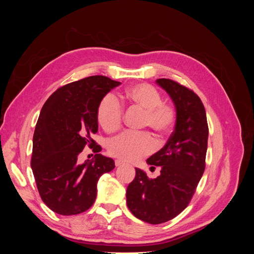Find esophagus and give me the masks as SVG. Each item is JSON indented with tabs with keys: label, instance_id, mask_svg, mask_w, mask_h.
I'll use <instances>...</instances> for the list:
<instances>
[{
	"label": "esophagus",
	"instance_id": "obj_1",
	"mask_svg": "<svg viewBox=\"0 0 254 254\" xmlns=\"http://www.w3.org/2000/svg\"><path fill=\"white\" fill-rule=\"evenodd\" d=\"M123 164H124V163H123L121 160H117V161H115V166H117V167H120V166H122Z\"/></svg>",
	"mask_w": 254,
	"mask_h": 254
}]
</instances>
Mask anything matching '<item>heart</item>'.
I'll use <instances>...</instances> for the list:
<instances>
[{
  "label": "heart",
  "mask_w": 254,
  "mask_h": 254,
  "mask_svg": "<svg viewBox=\"0 0 254 254\" xmlns=\"http://www.w3.org/2000/svg\"><path fill=\"white\" fill-rule=\"evenodd\" d=\"M125 99L130 107L144 111L143 127H149L157 136L171 132L176 122V110L162 102L160 92L148 83H137L125 92ZM123 106L112 94L105 95L97 107V121L105 131H118L123 122ZM155 144L148 133L124 132L113 137L108 144L110 155L124 162H134L153 150Z\"/></svg>",
  "instance_id": "b5f03b06"
}]
</instances>
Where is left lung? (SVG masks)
<instances>
[{
    "label": "left lung",
    "mask_w": 254,
    "mask_h": 254,
    "mask_svg": "<svg viewBox=\"0 0 254 254\" xmlns=\"http://www.w3.org/2000/svg\"><path fill=\"white\" fill-rule=\"evenodd\" d=\"M156 82L175 105V129L164 147L146 161L150 168L160 166V175L150 179L135 168L126 193L130 212L151 225L173 219L190 203L204 172L209 136L205 109L198 95L171 79Z\"/></svg>",
    "instance_id": "1"
}]
</instances>
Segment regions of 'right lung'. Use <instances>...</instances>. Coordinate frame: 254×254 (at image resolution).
I'll return each mask as SVG.
<instances>
[{
    "mask_svg": "<svg viewBox=\"0 0 254 254\" xmlns=\"http://www.w3.org/2000/svg\"><path fill=\"white\" fill-rule=\"evenodd\" d=\"M121 82L90 76L59 88L43 105L33 137L30 166L43 202L60 215H76L94 203L97 181L114 168L92 139L98 129L97 107ZM86 145L97 152L82 165L78 155Z\"/></svg>",
    "mask_w": 254,
    "mask_h": 254,
    "instance_id": "add662e5",
    "label": "right lung"
}]
</instances>
